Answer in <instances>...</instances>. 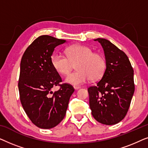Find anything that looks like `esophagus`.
I'll return each mask as SVG.
<instances>
[{"label": "esophagus", "instance_id": "1", "mask_svg": "<svg viewBox=\"0 0 148 148\" xmlns=\"http://www.w3.org/2000/svg\"><path fill=\"white\" fill-rule=\"evenodd\" d=\"M80 88V87L79 86H74V89L75 90H79V89Z\"/></svg>", "mask_w": 148, "mask_h": 148}]
</instances>
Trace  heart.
Instances as JSON below:
<instances>
[{
  "label": "heart",
  "mask_w": 148,
  "mask_h": 148,
  "mask_svg": "<svg viewBox=\"0 0 148 148\" xmlns=\"http://www.w3.org/2000/svg\"><path fill=\"white\" fill-rule=\"evenodd\" d=\"M66 56L54 52L50 62L56 71L61 75L69 73L74 64L77 71L68 75L65 82L74 86L85 84L92 78L93 80L102 77L106 69V60L98 53H94L91 48L84 45H73L65 49Z\"/></svg>",
  "instance_id": "1"
}]
</instances>
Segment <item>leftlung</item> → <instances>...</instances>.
<instances>
[{"label":"left lung","mask_w":148,"mask_h":148,"mask_svg":"<svg viewBox=\"0 0 148 148\" xmlns=\"http://www.w3.org/2000/svg\"><path fill=\"white\" fill-rule=\"evenodd\" d=\"M102 46L106 70L96 86L88 89L94 118L104 125H112L126 116L134 94L133 69L126 54L114 44L97 38Z\"/></svg>","instance_id":"8db88e82"}]
</instances>
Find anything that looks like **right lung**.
<instances>
[{
	"mask_svg": "<svg viewBox=\"0 0 148 148\" xmlns=\"http://www.w3.org/2000/svg\"><path fill=\"white\" fill-rule=\"evenodd\" d=\"M66 42L41 36L22 56L18 84L20 100L28 117L39 128L51 129L61 122L74 92L70 84H60L62 79L50 62L54 48ZM57 85L60 90L53 93L51 88Z\"/></svg>",
	"mask_w": 148,
	"mask_h": 148,
	"instance_id": "obj_1",
	"label": "right lung"
}]
</instances>
